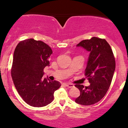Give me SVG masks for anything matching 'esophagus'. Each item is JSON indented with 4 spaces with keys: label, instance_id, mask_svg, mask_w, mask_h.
Instances as JSON below:
<instances>
[{
    "label": "esophagus",
    "instance_id": "34e87169",
    "mask_svg": "<svg viewBox=\"0 0 128 128\" xmlns=\"http://www.w3.org/2000/svg\"><path fill=\"white\" fill-rule=\"evenodd\" d=\"M64 86H67V87L68 88H72L74 86V85L72 84H64Z\"/></svg>",
    "mask_w": 128,
    "mask_h": 128
}]
</instances>
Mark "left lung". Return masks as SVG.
<instances>
[{"label":"left lung","instance_id":"1","mask_svg":"<svg viewBox=\"0 0 128 128\" xmlns=\"http://www.w3.org/2000/svg\"><path fill=\"white\" fill-rule=\"evenodd\" d=\"M76 46L90 52L85 74L90 85L85 87L75 85L80 92L75 102L82 105H93L100 100L109 89L116 68L115 58L105 39L94 36L82 40Z\"/></svg>","mask_w":128,"mask_h":128}]
</instances>
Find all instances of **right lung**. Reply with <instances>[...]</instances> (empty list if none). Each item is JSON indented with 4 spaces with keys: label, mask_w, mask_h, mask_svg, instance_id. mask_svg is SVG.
Segmentation results:
<instances>
[{
    "label": "right lung",
    "mask_w": 128,
    "mask_h": 128,
    "mask_svg": "<svg viewBox=\"0 0 128 128\" xmlns=\"http://www.w3.org/2000/svg\"><path fill=\"white\" fill-rule=\"evenodd\" d=\"M52 54L48 44L32 38L22 41L16 46L11 76L18 94L30 106L42 107L50 104L54 92L61 86L60 82L42 78Z\"/></svg>",
    "instance_id": "right-lung-1"
}]
</instances>
